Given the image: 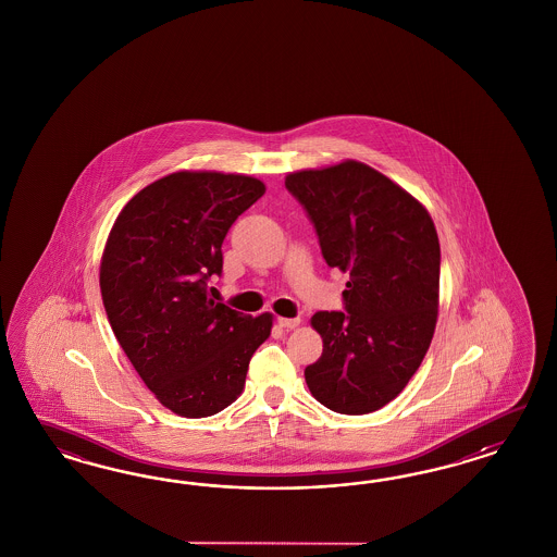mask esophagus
I'll list each match as a JSON object with an SVG mask.
<instances>
[{"instance_id": "obj_1", "label": "esophagus", "mask_w": 557, "mask_h": 557, "mask_svg": "<svg viewBox=\"0 0 557 557\" xmlns=\"http://www.w3.org/2000/svg\"><path fill=\"white\" fill-rule=\"evenodd\" d=\"M277 324H280L282 329H296V326L300 324V319H284V317H280Z\"/></svg>"}]
</instances>
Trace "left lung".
<instances>
[{"label": "left lung", "instance_id": "left-lung-1", "mask_svg": "<svg viewBox=\"0 0 557 557\" xmlns=\"http://www.w3.org/2000/svg\"><path fill=\"white\" fill-rule=\"evenodd\" d=\"M314 222L322 257L349 273L347 312H317L319 361L310 394L341 414L392 403L419 370L435 335L441 249L426 208L384 173L354 159L286 175Z\"/></svg>", "mask_w": 557, "mask_h": 557}]
</instances>
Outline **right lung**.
Returning <instances> with one entry per match:
<instances>
[{"instance_id": "add662e5", "label": "right lung", "mask_w": 557, "mask_h": 557, "mask_svg": "<svg viewBox=\"0 0 557 557\" xmlns=\"http://www.w3.org/2000/svg\"><path fill=\"white\" fill-rule=\"evenodd\" d=\"M265 194L251 175L175 171L120 210L100 263L103 308L152 396L186 419L212 417L245 388L273 314L247 317L210 298L222 240Z\"/></svg>"}]
</instances>
